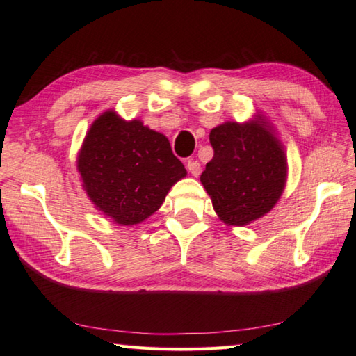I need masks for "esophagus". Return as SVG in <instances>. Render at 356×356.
<instances>
[{
	"label": "esophagus",
	"instance_id": "34e87169",
	"mask_svg": "<svg viewBox=\"0 0 356 356\" xmlns=\"http://www.w3.org/2000/svg\"><path fill=\"white\" fill-rule=\"evenodd\" d=\"M187 169H189L193 177H198L201 173V164L198 161H189V163H187Z\"/></svg>",
	"mask_w": 356,
	"mask_h": 356
}]
</instances>
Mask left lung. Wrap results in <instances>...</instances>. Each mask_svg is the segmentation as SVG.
<instances>
[{
    "label": "left lung",
    "instance_id": "1",
    "mask_svg": "<svg viewBox=\"0 0 356 356\" xmlns=\"http://www.w3.org/2000/svg\"><path fill=\"white\" fill-rule=\"evenodd\" d=\"M213 158L201 173V184L221 221L245 226L277 203L286 183L284 145L266 119L225 122L211 130Z\"/></svg>",
    "mask_w": 356,
    "mask_h": 356
}]
</instances>
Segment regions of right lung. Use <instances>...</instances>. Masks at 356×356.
<instances>
[{
  "mask_svg": "<svg viewBox=\"0 0 356 356\" xmlns=\"http://www.w3.org/2000/svg\"><path fill=\"white\" fill-rule=\"evenodd\" d=\"M82 186L96 209L122 226L138 225L164 203L187 172L169 139L115 110L91 124L77 156Z\"/></svg>",
  "mask_w": 356,
  "mask_h": 356,
  "instance_id": "add662e5",
  "label": "right lung"
}]
</instances>
